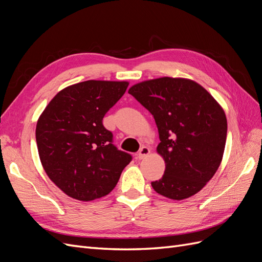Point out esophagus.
<instances>
[{
	"label": "esophagus",
	"instance_id": "obj_1",
	"mask_svg": "<svg viewBox=\"0 0 262 262\" xmlns=\"http://www.w3.org/2000/svg\"><path fill=\"white\" fill-rule=\"evenodd\" d=\"M149 153H150V149L147 146H142L138 153V158L139 160H143V158L148 156Z\"/></svg>",
	"mask_w": 262,
	"mask_h": 262
}]
</instances>
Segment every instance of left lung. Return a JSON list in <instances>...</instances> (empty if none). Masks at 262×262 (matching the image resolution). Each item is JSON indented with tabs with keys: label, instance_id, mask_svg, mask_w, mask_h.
Masks as SVG:
<instances>
[{
	"label": "left lung",
	"instance_id": "left-lung-1",
	"mask_svg": "<svg viewBox=\"0 0 262 262\" xmlns=\"http://www.w3.org/2000/svg\"><path fill=\"white\" fill-rule=\"evenodd\" d=\"M129 94L153 115L165 161L157 193L182 200L199 192L214 176L223 157L227 120L212 95L187 78L160 77L133 85Z\"/></svg>",
	"mask_w": 262,
	"mask_h": 262
}]
</instances>
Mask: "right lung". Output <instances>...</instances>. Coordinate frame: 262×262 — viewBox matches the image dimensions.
Returning <instances> with one entry per match:
<instances>
[{"label": "right lung", "instance_id": "1", "mask_svg": "<svg viewBox=\"0 0 262 262\" xmlns=\"http://www.w3.org/2000/svg\"><path fill=\"white\" fill-rule=\"evenodd\" d=\"M128 85L91 80L68 86L38 119L36 141L42 167L73 199L92 201L107 195L132 161L113 144V133L102 124Z\"/></svg>", "mask_w": 262, "mask_h": 262}]
</instances>
